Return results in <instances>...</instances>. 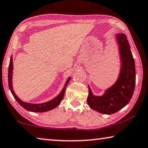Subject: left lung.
Masks as SVG:
<instances>
[{
  "mask_svg": "<svg viewBox=\"0 0 148 148\" xmlns=\"http://www.w3.org/2000/svg\"><path fill=\"white\" fill-rule=\"evenodd\" d=\"M115 39L118 46L120 58L119 73L116 82L105 90L101 96L92 93L88 86L87 104L99 113L112 114L124 108L133 95L136 83L135 63L126 35L117 33Z\"/></svg>",
  "mask_w": 148,
  "mask_h": 148,
  "instance_id": "obj_1",
  "label": "left lung"
}]
</instances>
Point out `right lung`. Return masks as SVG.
Masks as SVG:
<instances>
[{"label":"right lung","instance_id":"1","mask_svg":"<svg viewBox=\"0 0 148 148\" xmlns=\"http://www.w3.org/2000/svg\"><path fill=\"white\" fill-rule=\"evenodd\" d=\"M12 56H11L10 61L9 67H8V86L9 89L10 90L12 94L13 95L15 99L16 100L17 102L21 105V106L27 110L32 112H46L49 110H53L56 108L57 106H59V104L61 103V101L63 99L65 90L66 89V87L68 86V84L69 83L70 80L71 79V77H69L68 79H66V82L64 85V87L61 91L59 92V94L56 96L53 99L50 100V101L43 102V103L40 104H32L29 103V102H23L21 101L18 97L17 96L16 94L15 93L13 89V86H12V76H13V59H12Z\"/></svg>","mask_w":148,"mask_h":148}]
</instances>
